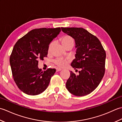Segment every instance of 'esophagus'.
<instances>
[{"label": "esophagus", "mask_w": 122, "mask_h": 122, "mask_svg": "<svg viewBox=\"0 0 122 122\" xmlns=\"http://www.w3.org/2000/svg\"><path fill=\"white\" fill-rule=\"evenodd\" d=\"M62 70V69L61 68H56V72H58V71H60Z\"/></svg>", "instance_id": "1"}]
</instances>
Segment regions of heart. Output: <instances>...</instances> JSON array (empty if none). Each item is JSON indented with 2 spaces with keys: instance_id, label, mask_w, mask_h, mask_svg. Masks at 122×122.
Segmentation results:
<instances>
[{
  "instance_id": "b5f03b06",
  "label": "heart",
  "mask_w": 122,
  "mask_h": 122,
  "mask_svg": "<svg viewBox=\"0 0 122 122\" xmlns=\"http://www.w3.org/2000/svg\"><path fill=\"white\" fill-rule=\"evenodd\" d=\"M60 41L61 42L62 45H63L64 47H66V46L69 45H73L74 40L70 36L68 35H65L62 36L60 38ZM53 46V42H51L49 44L48 46V52H49L51 50ZM54 63L59 67H64L65 66L67 63H68V61L66 60H64L61 58H57L54 61Z\"/></svg>"
}]
</instances>
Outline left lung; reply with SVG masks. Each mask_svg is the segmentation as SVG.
I'll return each mask as SVG.
<instances>
[{
    "mask_svg": "<svg viewBox=\"0 0 122 122\" xmlns=\"http://www.w3.org/2000/svg\"><path fill=\"white\" fill-rule=\"evenodd\" d=\"M75 40L76 53L71 66L80 69L76 75L71 71L66 87L71 94L85 96L99 85L105 73L106 53L98 39L82 28H61Z\"/></svg>",
    "mask_w": 122,
    "mask_h": 122,
    "instance_id": "1",
    "label": "left lung"
}]
</instances>
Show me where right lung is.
I'll list each match as a JSON object with an SVG mask.
<instances>
[{"label": "right lung", "mask_w": 122, "mask_h": 122, "mask_svg": "<svg viewBox=\"0 0 122 122\" xmlns=\"http://www.w3.org/2000/svg\"><path fill=\"white\" fill-rule=\"evenodd\" d=\"M60 28L31 30L17 41L10 56L12 76L18 88L30 95L39 94L49 84L55 69L42 71L39 60L48 54L49 44L61 31Z\"/></svg>", "instance_id": "1"}]
</instances>
